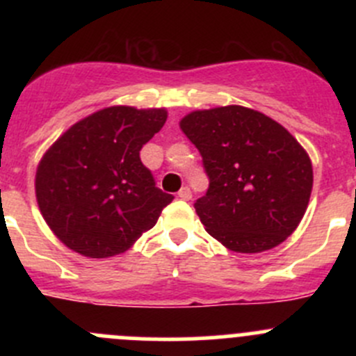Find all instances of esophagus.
Returning <instances> with one entry per match:
<instances>
[{
	"label": "esophagus",
	"mask_w": 356,
	"mask_h": 356,
	"mask_svg": "<svg viewBox=\"0 0 356 356\" xmlns=\"http://www.w3.org/2000/svg\"><path fill=\"white\" fill-rule=\"evenodd\" d=\"M177 196H179V198H181V200L189 201V200H191V196H193V195H191V189H189L188 186H184V188H182L181 191L177 193Z\"/></svg>",
	"instance_id": "34e87169"
}]
</instances>
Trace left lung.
Returning a JSON list of instances; mask_svg holds the SVG:
<instances>
[{"instance_id":"obj_1","label":"left lung","mask_w":356,"mask_h":356,"mask_svg":"<svg viewBox=\"0 0 356 356\" xmlns=\"http://www.w3.org/2000/svg\"><path fill=\"white\" fill-rule=\"evenodd\" d=\"M181 131L210 177L195 203L211 238L236 253L272 250L296 231L314 186L308 153L274 118L239 105L195 110Z\"/></svg>"}]
</instances>
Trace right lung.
<instances>
[{
    "label": "right lung",
    "mask_w": 356,
    "mask_h": 356,
    "mask_svg": "<svg viewBox=\"0 0 356 356\" xmlns=\"http://www.w3.org/2000/svg\"><path fill=\"white\" fill-rule=\"evenodd\" d=\"M165 108L106 106L68 127L35 170V200L53 234L88 258L127 251L174 196L155 188L143 145L163 127Z\"/></svg>",
    "instance_id": "obj_1"
}]
</instances>
